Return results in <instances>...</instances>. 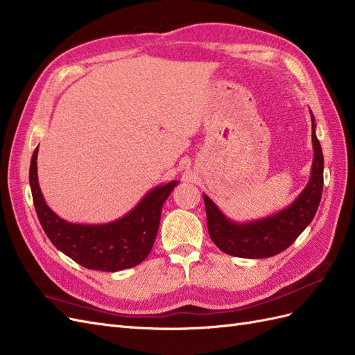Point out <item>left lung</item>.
<instances>
[{
  "label": "left lung",
  "mask_w": 355,
  "mask_h": 355,
  "mask_svg": "<svg viewBox=\"0 0 355 355\" xmlns=\"http://www.w3.org/2000/svg\"><path fill=\"white\" fill-rule=\"evenodd\" d=\"M311 121H313L314 148L311 178L304 191L288 207L263 219L237 223L225 216L216 204L202 194L210 239L223 253L245 257V259H263V257L275 256L292 245L313 222L323 192L324 159L315 135L313 112H311Z\"/></svg>",
  "instance_id": "8db88e82"
}]
</instances>
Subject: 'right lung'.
Wrapping results in <instances>:
<instances>
[{
	"label": "right lung",
	"instance_id": "right-lung-1",
	"mask_svg": "<svg viewBox=\"0 0 355 355\" xmlns=\"http://www.w3.org/2000/svg\"><path fill=\"white\" fill-rule=\"evenodd\" d=\"M38 146L31 158L29 185L42 230L56 249L89 270L116 272L144 262L151 252L161 218V209L179 184L171 180L153 188L123 218L99 225L71 223L59 218L41 194L37 173Z\"/></svg>",
	"mask_w": 355,
	"mask_h": 355
}]
</instances>
